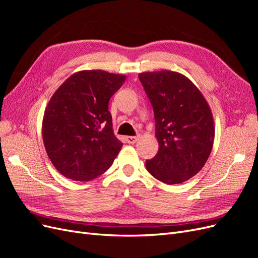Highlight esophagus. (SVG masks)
<instances>
[{"instance_id":"1","label":"esophagus","mask_w":258,"mask_h":258,"mask_svg":"<svg viewBox=\"0 0 258 258\" xmlns=\"http://www.w3.org/2000/svg\"><path fill=\"white\" fill-rule=\"evenodd\" d=\"M140 139V137H126V141L129 143V144H135L138 140Z\"/></svg>"}]
</instances>
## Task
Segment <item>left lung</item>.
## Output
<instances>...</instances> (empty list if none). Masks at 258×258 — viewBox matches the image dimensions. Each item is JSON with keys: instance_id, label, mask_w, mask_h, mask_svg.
<instances>
[{"instance_id": "1", "label": "left lung", "mask_w": 258, "mask_h": 258, "mask_svg": "<svg viewBox=\"0 0 258 258\" xmlns=\"http://www.w3.org/2000/svg\"><path fill=\"white\" fill-rule=\"evenodd\" d=\"M138 76L154 108L159 144L146 169L162 183H183L204 168L212 151V111L197 86L181 73L161 70Z\"/></svg>"}]
</instances>
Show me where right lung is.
Here are the masks:
<instances>
[{
    "label": "right lung",
    "instance_id": "right-lung-1",
    "mask_svg": "<svg viewBox=\"0 0 258 258\" xmlns=\"http://www.w3.org/2000/svg\"><path fill=\"white\" fill-rule=\"evenodd\" d=\"M126 75L83 70L60 85L45 108L46 153L63 176L88 182L104 173L121 150L114 135L108 101Z\"/></svg>",
    "mask_w": 258,
    "mask_h": 258
}]
</instances>
